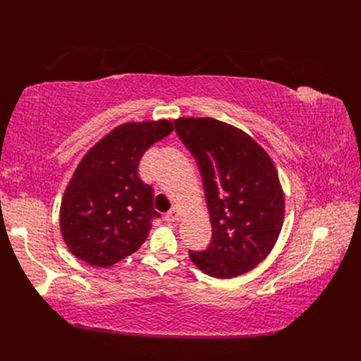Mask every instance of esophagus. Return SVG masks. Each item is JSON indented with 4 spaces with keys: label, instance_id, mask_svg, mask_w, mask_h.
Instances as JSON below:
<instances>
[{
    "label": "esophagus",
    "instance_id": "1",
    "mask_svg": "<svg viewBox=\"0 0 361 361\" xmlns=\"http://www.w3.org/2000/svg\"><path fill=\"white\" fill-rule=\"evenodd\" d=\"M165 221L166 222H178L180 221V211L177 207H173L166 215H165Z\"/></svg>",
    "mask_w": 361,
    "mask_h": 361
}]
</instances>
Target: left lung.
Masks as SVG:
<instances>
[{
  "instance_id": "8db88e82",
  "label": "left lung",
  "mask_w": 361,
  "mask_h": 361,
  "mask_svg": "<svg viewBox=\"0 0 361 361\" xmlns=\"http://www.w3.org/2000/svg\"><path fill=\"white\" fill-rule=\"evenodd\" d=\"M176 131L195 157L212 224L209 247L188 252L206 275L235 278L274 249L283 199L271 157L247 133L215 118H178Z\"/></svg>"
}]
</instances>
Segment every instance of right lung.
Wrapping results in <instances>:
<instances>
[{
	"label": "right lung",
	"instance_id": "obj_1",
	"mask_svg": "<svg viewBox=\"0 0 361 361\" xmlns=\"http://www.w3.org/2000/svg\"><path fill=\"white\" fill-rule=\"evenodd\" d=\"M173 130L168 120L126 123L83 157L60 209L61 234L75 257L106 268L145 243L152 219L161 215L137 168L145 152Z\"/></svg>",
	"mask_w": 361,
	"mask_h": 361
}]
</instances>
